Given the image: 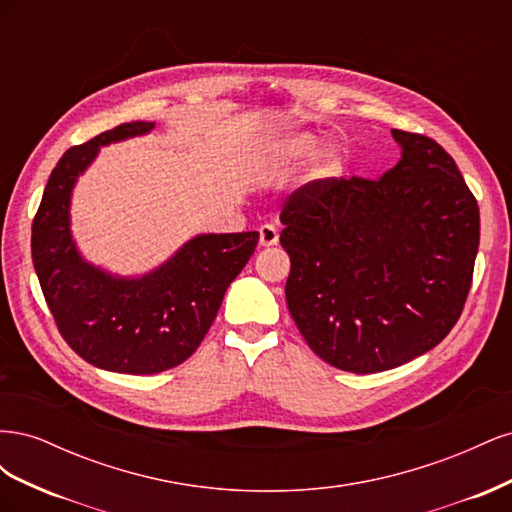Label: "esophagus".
Listing matches in <instances>:
<instances>
[{
	"label": "esophagus",
	"instance_id": "esophagus-1",
	"mask_svg": "<svg viewBox=\"0 0 512 512\" xmlns=\"http://www.w3.org/2000/svg\"><path fill=\"white\" fill-rule=\"evenodd\" d=\"M258 235H260V239H258L260 247H273V245H277V241H280V235H277L275 226H269V224L260 226Z\"/></svg>",
	"mask_w": 512,
	"mask_h": 512
}]
</instances>
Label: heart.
<instances>
[{
	"label": "heart",
	"instance_id": "1",
	"mask_svg": "<svg viewBox=\"0 0 512 512\" xmlns=\"http://www.w3.org/2000/svg\"><path fill=\"white\" fill-rule=\"evenodd\" d=\"M316 145H318V138H316V136H312V134H301V136H297V138H292L290 153H292V156L301 158V156H307L309 151H314Z\"/></svg>",
	"mask_w": 512,
	"mask_h": 512
}]
</instances>
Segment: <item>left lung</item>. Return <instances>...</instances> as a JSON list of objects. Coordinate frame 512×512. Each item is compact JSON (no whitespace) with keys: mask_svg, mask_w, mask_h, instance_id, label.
I'll use <instances>...</instances> for the list:
<instances>
[{"mask_svg":"<svg viewBox=\"0 0 512 512\" xmlns=\"http://www.w3.org/2000/svg\"><path fill=\"white\" fill-rule=\"evenodd\" d=\"M399 162L376 179L309 181L282 211L286 303L329 365L376 374L436 348L472 286L480 215L455 160L391 130Z\"/></svg>","mask_w":512,"mask_h":512,"instance_id":"1","label":"left lung"}]
</instances>
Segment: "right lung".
Instances as JSON below:
<instances>
[{"mask_svg":"<svg viewBox=\"0 0 512 512\" xmlns=\"http://www.w3.org/2000/svg\"><path fill=\"white\" fill-rule=\"evenodd\" d=\"M132 121L68 149L46 183L32 226V258L44 299L68 346L117 374H160L203 342L224 292L254 254L258 232L196 235L145 275L119 277L87 262L70 228L72 190L100 147L149 134Z\"/></svg>","mask_w":512,"mask_h":512,"instance_id":"add662e5","label":"right lung"}]
</instances>
